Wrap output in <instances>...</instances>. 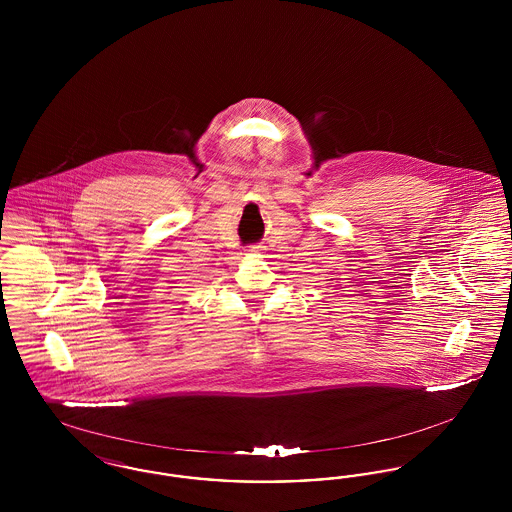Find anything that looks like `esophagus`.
Returning <instances> with one entry per match:
<instances>
[{
	"mask_svg": "<svg viewBox=\"0 0 512 512\" xmlns=\"http://www.w3.org/2000/svg\"><path fill=\"white\" fill-rule=\"evenodd\" d=\"M249 251H251V253H259V251H261V245H253V247H249Z\"/></svg>",
	"mask_w": 512,
	"mask_h": 512,
	"instance_id": "esophagus-1",
	"label": "esophagus"
}]
</instances>
